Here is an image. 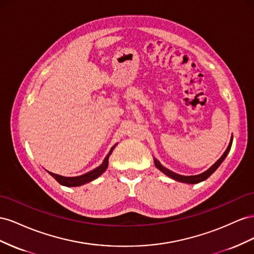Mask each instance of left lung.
I'll use <instances>...</instances> for the list:
<instances>
[{
    "label": "left lung",
    "instance_id": "left-lung-1",
    "mask_svg": "<svg viewBox=\"0 0 254 254\" xmlns=\"http://www.w3.org/2000/svg\"><path fill=\"white\" fill-rule=\"evenodd\" d=\"M232 141H233V138L231 139V141H230V143H229V146H228V148H227V150L224 151V153L222 154V156L218 159V161H217L211 168H208L206 171H204V172H202V173H200V175H197V176H181V175H178V173H176V172H172L171 170H169V169H167V168H165L164 166L159 163L157 159L154 157V164H155V166H156V168L157 169H159L161 170L163 173H165L166 176H168L169 178H171V179H173V180H176V181H179V182H182V183H188V184H197V183H200V182H202V181H204V180H206L209 176L212 175L213 172H215V170L219 167L220 166V164L224 161V158L227 157V155H228V153H229V151H230V149H231V146H232Z\"/></svg>",
    "mask_w": 254,
    "mask_h": 254
}]
</instances>
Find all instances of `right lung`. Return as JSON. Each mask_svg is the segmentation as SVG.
<instances>
[{
	"mask_svg": "<svg viewBox=\"0 0 254 254\" xmlns=\"http://www.w3.org/2000/svg\"><path fill=\"white\" fill-rule=\"evenodd\" d=\"M116 147V144L114 147H112L111 151L108 152V154L106 155V157L104 158L103 163L101 164L99 167H97L96 169H93L89 172L85 173V175L83 176H78V177H63V176H60V175H55V173H52L48 171L51 176H52L57 182H59L61 185H64V186H67V187H75V186H81V185H84L86 183L90 182V181H93L96 180L97 178H99L102 173L106 170L107 166H108V158H110V155L112 154V152L114 150V148Z\"/></svg>",
	"mask_w": 254,
	"mask_h": 254,
	"instance_id": "obj_1",
	"label": "right lung"
}]
</instances>
